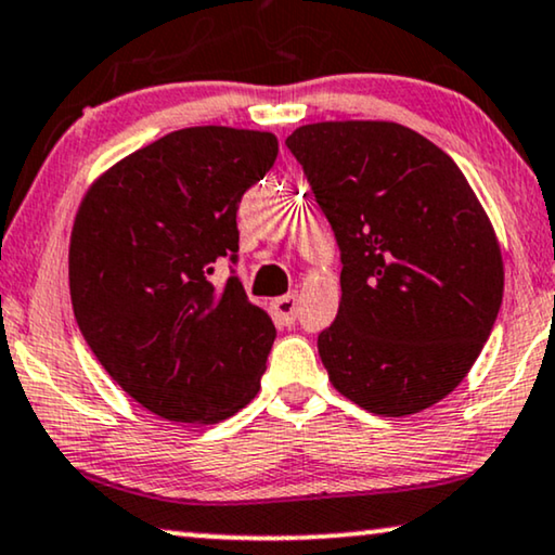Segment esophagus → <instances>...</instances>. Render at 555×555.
<instances>
[{
  "mask_svg": "<svg viewBox=\"0 0 555 555\" xmlns=\"http://www.w3.org/2000/svg\"><path fill=\"white\" fill-rule=\"evenodd\" d=\"M271 309H274V317L281 324H294L296 314H299V294L292 292L286 296H279V299L271 301Z\"/></svg>",
  "mask_w": 555,
  "mask_h": 555,
  "instance_id": "34e87169",
  "label": "esophagus"
}]
</instances>
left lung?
<instances>
[{
  "mask_svg": "<svg viewBox=\"0 0 555 555\" xmlns=\"http://www.w3.org/2000/svg\"><path fill=\"white\" fill-rule=\"evenodd\" d=\"M286 147L339 246V311L317 339L330 382L374 415L433 408L501 311V246L480 201L448 153L397 122L301 125Z\"/></svg>",
  "mask_w": 555,
  "mask_h": 555,
  "instance_id": "1",
  "label": "left lung"
}]
</instances>
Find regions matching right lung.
Returning <instances> with one entry per match:
<instances>
[{"mask_svg": "<svg viewBox=\"0 0 555 555\" xmlns=\"http://www.w3.org/2000/svg\"><path fill=\"white\" fill-rule=\"evenodd\" d=\"M279 155L271 132H168L98 178L69 238V296L85 341L132 400L173 423H218L259 392L276 339L238 276L236 210Z\"/></svg>", "mask_w": 555, "mask_h": 555, "instance_id": "right-lung-1", "label": "right lung"}]
</instances>
